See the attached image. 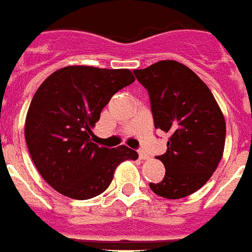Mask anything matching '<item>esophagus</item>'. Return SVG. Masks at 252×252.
<instances>
[{"mask_svg": "<svg viewBox=\"0 0 252 252\" xmlns=\"http://www.w3.org/2000/svg\"><path fill=\"white\" fill-rule=\"evenodd\" d=\"M139 158H140V159H149V154H147V153H144L143 150H139Z\"/></svg>", "mask_w": 252, "mask_h": 252, "instance_id": "obj_1", "label": "esophagus"}]
</instances>
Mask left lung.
<instances>
[{
	"label": "left lung",
	"mask_w": 252,
	"mask_h": 252,
	"mask_svg": "<svg viewBox=\"0 0 252 252\" xmlns=\"http://www.w3.org/2000/svg\"><path fill=\"white\" fill-rule=\"evenodd\" d=\"M133 73L149 91L154 126L170 135L166 153L157 157L165 177L150 188L166 199L186 198L205 186L222 158L224 114L203 80L175 60Z\"/></svg>",
	"instance_id": "1"
}]
</instances>
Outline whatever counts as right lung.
<instances>
[{"mask_svg":"<svg viewBox=\"0 0 252 252\" xmlns=\"http://www.w3.org/2000/svg\"><path fill=\"white\" fill-rule=\"evenodd\" d=\"M135 82L129 69L69 65L40 84L28 108L24 136L35 166L47 184L68 198L102 193L116 168L138 153L93 142V128L110 98Z\"/></svg>","mask_w":252,"mask_h":252,"instance_id":"right-lung-1","label":"right lung"}]
</instances>
